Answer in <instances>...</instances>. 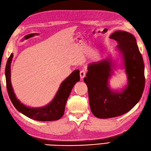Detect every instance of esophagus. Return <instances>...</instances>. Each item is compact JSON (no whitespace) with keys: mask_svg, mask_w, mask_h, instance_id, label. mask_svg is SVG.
<instances>
[{"mask_svg":"<svg viewBox=\"0 0 151 151\" xmlns=\"http://www.w3.org/2000/svg\"><path fill=\"white\" fill-rule=\"evenodd\" d=\"M86 76V72L85 70H81V72H80V78H81V79H83V78H85Z\"/></svg>","mask_w":151,"mask_h":151,"instance_id":"obj_1","label":"esophagus"}]
</instances>
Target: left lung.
I'll use <instances>...</instances> for the list:
<instances>
[{"label": "left lung", "instance_id": "left-lung-1", "mask_svg": "<svg viewBox=\"0 0 151 151\" xmlns=\"http://www.w3.org/2000/svg\"><path fill=\"white\" fill-rule=\"evenodd\" d=\"M118 42L116 51L122 60L119 68L125 70L127 85L112 90L109 80L118 66L110 54L101 61L88 65L84 78L88 90L89 103L93 114L98 118H114L129 112L139 101L145 87L144 63L135 37L118 30L110 35Z\"/></svg>", "mask_w": 151, "mask_h": 151}]
</instances>
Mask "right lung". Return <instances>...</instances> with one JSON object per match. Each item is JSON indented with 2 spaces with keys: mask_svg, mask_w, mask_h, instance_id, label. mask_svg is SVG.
Wrapping results in <instances>:
<instances>
[{
  "mask_svg": "<svg viewBox=\"0 0 151 151\" xmlns=\"http://www.w3.org/2000/svg\"><path fill=\"white\" fill-rule=\"evenodd\" d=\"M37 33H32L24 37L25 39L32 37ZM13 57L11 53L6 63L5 76L6 80V87L10 100L15 109L22 114L29 118L41 122L55 121L62 118L65 113V109L67 99L70 96L73 86L80 79L79 70H74L68 78L63 81L57 92L52 101L45 106L34 108L24 105L17 98L13 91L11 82V63Z\"/></svg>",
  "mask_w": 151,
  "mask_h": 151,
  "instance_id": "right-lung-1",
  "label": "right lung"
}]
</instances>
